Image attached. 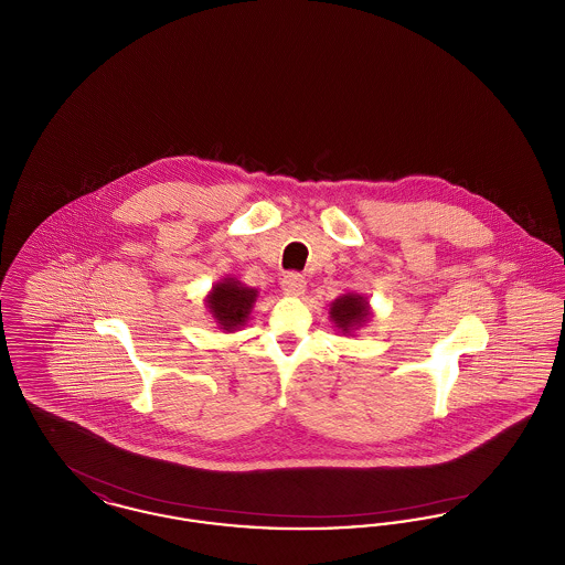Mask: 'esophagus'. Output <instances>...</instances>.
Returning <instances> with one entry per match:
<instances>
[{
  "instance_id": "1",
  "label": "esophagus",
  "mask_w": 565,
  "mask_h": 565,
  "mask_svg": "<svg viewBox=\"0 0 565 565\" xmlns=\"http://www.w3.org/2000/svg\"><path fill=\"white\" fill-rule=\"evenodd\" d=\"M305 288H307V281H305V277L298 275V273H288V275L281 279V290H284V295L300 296L305 292Z\"/></svg>"
}]
</instances>
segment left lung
I'll list each match as a JSON object with an SVG mask.
<instances>
[{
  "instance_id": "1",
  "label": "left lung",
  "mask_w": 565,
  "mask_h": 565,
  "mask_svg": "<svg viewBox=\"0 0 565 565\" xmlns=\"http://www.w3.org/2000/svg\"><path fill=\"white\" fill-rule=\"evenodd\" d=\"M369 316H371L369 300L362 295L348 292V295L339 296L330 305V318L343 334H351L358 326H362L369 320Z\"/></svg>"
}]
</instances>
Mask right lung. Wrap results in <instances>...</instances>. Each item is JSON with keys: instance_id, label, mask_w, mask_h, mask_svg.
<instances>
[{"instance_id": "1", "label": "right lung", "mask_w": 565, "mask_h": 565, "mask_svg": "<svg viewBox=\"0 0 565 565\" xmlns=\"http://www.w3.org/2000/svg\"><path fill=\"white\" fill-rule=\"evenodd\" d=\"M256 296L258 290L243 286L235 277H224L212 288V292L205 298V305L217 326L226 332H233L247 322Z\"/></svg>"}]
</instances>
